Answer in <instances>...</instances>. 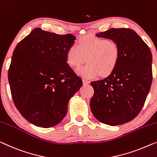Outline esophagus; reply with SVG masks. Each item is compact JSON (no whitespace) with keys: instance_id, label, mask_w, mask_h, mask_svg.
Here are the masks:
<instances>
[{"instance_id":"1","label":"esophagus","mask_w":157,"mask_h":157,"mask_svg":"<svg viewBox=\"0 0 157 157\" xmlns=\"http://www.w3.org/2000/svg\"><path fill=\"white\" fill-rule=\"evenodd\" d=\"M83 84L84 85H87V84H90V81H89V80H87V79H83Z\"/></svg>"}]
</instances>
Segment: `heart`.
Returning <instances> with one entry per match:
<instances>
[{
	"label": "heart",
	"mask_w": 157,
	"mask_h": 157,
	"mask_svg": "<svg viewBox=\"0 0 157 157\" xmlns=\"http://www.w3.org/2000/svg\"><path fill=\"white\" fill-rule=\"evenodd\" d=\"M120 51L115 41L106 38L85 36L73 44L67 51V62L71 67H77L86 60L88 63L77 70L85 78L99 75L106 76L115 68Z\"/></svg>",
	"instance_id": "heart-1"
}]
</instances>
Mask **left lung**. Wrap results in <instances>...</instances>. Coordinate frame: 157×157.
<instances>
[{
    "label": "left lung",
    "instance_id": "1",
    "mask_svg": "<svg viewBox=\"0 0 157 157\" xmlns=\"http://www.w3.org/2000/svg\"><path fill=\"white\" fill-rule=\"evenodd\" d=\"M96 36L110 39L120 51L115 68L104 79L91 82L93 115L109 125H122L136 117L143 107L152 81V55L134 30L112 28Z\"/></svg>",
    "mask_w": 157,
    "mask_h": 157
}]
</instances>
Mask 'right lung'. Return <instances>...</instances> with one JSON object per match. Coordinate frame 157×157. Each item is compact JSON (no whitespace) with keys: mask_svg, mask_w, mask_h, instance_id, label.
I'll return each mask as SVG.
<instances>
[{"mask_svg":"<svg viewBox=\"0 0 157 157\" xmlns=\"http://www.w3.org/2000/svg\"><path fill=\"white\" fill-rule=\"evenodd\" d=\"M76 38L36 28L16 46L8 70L15 106L34 125L51 128L60 123L71 98L82 79L67 63V51Z\"/></svg>","mask_w":157,"mask_h":157,"instance_id":"right-lung-1","label":"right lung"}]
</instances>
